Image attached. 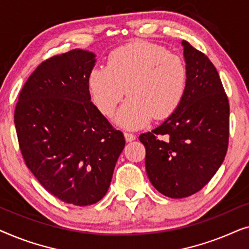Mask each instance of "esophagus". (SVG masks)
<instances>
[{
  "label": "esophagus",
  "instance_id": "34e87169",
  "mask_svg": "<svg viewBox=\"0 0 249 249\" xmlns=\"http://www.w3.org/2000/svg\"><path fill=\"white\" fill-rule=\"evenodd\" d=\"M124 138H125V142H129L135 141L136 136L134 134H130V132H124Z\"/></svg>",
  "mask_w": 249,
  "mask_h": 249
}]
</instances>
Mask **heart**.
Instances as JSON below:
<instances>
[{
	"mask_svg": "<svg viewBox=\"0 0 249 249\" xmlns=\"http://www.w3.org/2000/svg\"><path fill=\"white\" fill-rule=\"evenodd\" d=\"M88 89L95 105L111 115L125 93L129 96L114 120L125 129H137L152 118H169L181 104L187 87V68L175 53L146 42L114 50L107 68L95 67L88 74Z\"/></svg>",
	"mask_w": 249,
	"mask_h": 249,
	"instance_id": "1",
	"label": "heart"
}]
</instances>
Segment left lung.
<instances>
[{
	"mask_svg": "<svg viewBox=\"0 0 249 249\" xmlns=\"http://www.w3.org/2000/svg\"><path fill=\"white\" fill-rule=\"evenodd\" d=\"M187 87L175 113L139 136L145 165L155 189L171 198L199 192L226 158L229 102L219 73L205 54L182 40Z\"/></svg>",
	"mask_w": 249,
	"mask_h": 249,
	"instance_id": "1",
	"label": "left lung"
}]
</instances>
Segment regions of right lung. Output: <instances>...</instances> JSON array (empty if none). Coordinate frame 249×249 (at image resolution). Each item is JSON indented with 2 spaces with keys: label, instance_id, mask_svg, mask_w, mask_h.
Wrapping results in <instances>:
<instances>
[{
  "label": "right lung",
  "instance_id": "right-lung-1",
  "mask_svg": "<svg viewBox=\"0 0 249 249\" xmlns=\"http://www.w3.org/2000/svg\"><path fill=\"white\" fill-rule=\"evenodd\" d=\"M95 54L72 50L40 63L19 95L15 124L26 165L64 203H97L110 187L124 137L90 102Z\"/></svg>",
  "mask_w": 249,
  "mask_h": 249
}]
</instances>
